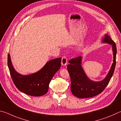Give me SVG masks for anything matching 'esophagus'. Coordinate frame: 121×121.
I'll list each match as a JSON object with an SVG mask.
<instances>
[{"instance_id": "esophagus-1", "label": "esophagus", "mask_w": 121, "mask_h": 121, "mask_svg": "<svg viewBox=\"0 0 121 121\" xmlns=\"http://www.w3.org/2000/svg\"><path fill=\"white\" fill-rule=\"evenodd\" d=\"M61 64L63 66H65L67 64V58L66 56H63L62 58V62H61Z\"/></svg>"}]
</instances>
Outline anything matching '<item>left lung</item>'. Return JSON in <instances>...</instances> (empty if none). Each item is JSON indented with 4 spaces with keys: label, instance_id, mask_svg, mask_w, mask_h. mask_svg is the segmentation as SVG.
<instances>
[{
    "label": "left lung",
    "instance_id": "obj_1",
    "mask_svg": "<svg viewBox=\"0 0 121 121\" xmlns=\"http://www.w3.org/2000/svg\"><path fill=\"white\" fill-rule=\"evenodd\" d=\"M103 42L111 44L113 47V63L107 77L99 82H94L86 77L81 66V56L69 60L67 69L71 78V90L73 95L79 98H90L102 92L111 80L115 70L117 49L116 44L108 35H106Z\"/></svg>",
    "mask_w": 121,
    "mask_h": 121
}]
</instances>
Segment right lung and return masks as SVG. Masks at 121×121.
Wrapping results in <instances>:
<instances>
[{
    "label": "right lung",
    "mask_w": 121,
    "mask_h": 121,
    "mask_svg": "<svg viewBox=\"0 0 121 121\" xmlns=\"http://www.w3.org/2000/svg\"><path fill=\"white\" fill-rule=\"evenodd\" d=\"M60 63L61 58L52 59L37 72L23 75L15 70L10 55H8V66L15 86L22 92L35 97L42 96L48 92L49 84L55 74L60 69Z\"/></svg>",
    "instance_id": "obj_1"
}]
</instances>
